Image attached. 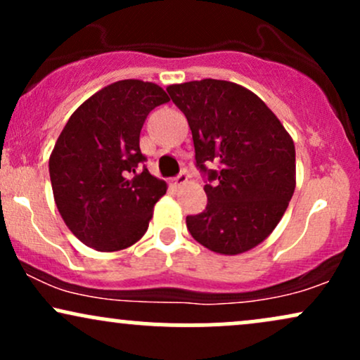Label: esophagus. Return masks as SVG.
I'll return each instance as SVG.
<instances>
[{"label": "esophagus", "instance_id": "obj_1", "mask_svg": "<svg viewBox=\"0 0 360 360\" xmlns=\"http://www.w3.org/2000/svg\"><path fill=\"white\" fill-rule=\"evenodd\" d=\"M186 183H188V174H186V172H181L179 176L171 179V186H174V188H179V186H183Z\"/></svg>", "mask_w": 360, "mask_h": 360}]
</instances>
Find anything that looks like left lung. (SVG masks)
Here are the masks:
<instances>
[{"instance_id":"8db88e82","label":"left lung","mask_w":360,"mask_h":360,"mask_svg":"<svg viewBox=\"0 0 360 360\" xmlns=\"http://www.w3.org/2000/svg\"><path fill=\"white\" fill-rule=\"evenodd\" d=\"M167 93L188 118L196 166L210 181L206 210L186 218L189 233L217 254L254 249L278 226L295 193L291 135L257 94L235 82L189 81L167 86Z\"/></svg>"}]
</instances>
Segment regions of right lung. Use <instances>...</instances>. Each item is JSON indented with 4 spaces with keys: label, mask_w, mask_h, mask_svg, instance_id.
Listing matches in <instances>:
<instances>
[{
    "label": "right lung",
    "mask_w": 360,
    "mask_h": 360,
    "mask_svg": "<svg viewBox=\"0 0 360 360\" xmlns=\"http://www.w3.org/2000/svg\"><path fill=\"white\" fill-rule=\"evenodd\" d=\"M169 96L155 82L123 79L94 93L65 123L49 159L62 220L84 245L115 252L147 232L166 181L146 167L140 130Z\"/></svg>",
    "instance_id": "right-lung-1"
}]
</instances>
